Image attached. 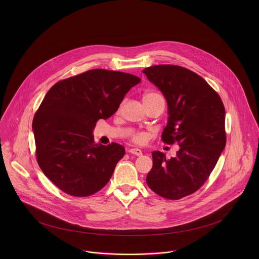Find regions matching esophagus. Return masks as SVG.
Segmentation results:
<instances>
[{"instance_id":"34e87169","label":"esophagus","mask_w":259,"mask_h":259,"mask_svg":"<svg viewBox=\"0 0 259 259\" xmlns=\"http://www.w3.org/2000/svg\"><path fill=\"white\" fill-rule=\"evenodd\" d=\"M128 151H130L131 153L135 154V155H138V156H140V155L143 154V151H142L140 148H131Z\"/></svg>"}]
</instances>
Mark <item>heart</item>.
Instances as JSON below:
<instances>
[{"label": "heart", "instance_id": "obj_1", "mask_svg": "<svg viewBox=\"0 0 259 259\" xmlns=\"http://www.w3.org/2000/svg\"><path fill=\"white\" fill-rule=\"evenodd\" d=\"M155 97H158L157 94H153V93H148V94H145L144 97H143V101H147V100H150V99H153ZM135 142L137 143H142L144 142L145 140V136L144 135H137L135 138H134Z\"/></svg>", "mask_w": 259, "mask_h": 259}]
</instances>
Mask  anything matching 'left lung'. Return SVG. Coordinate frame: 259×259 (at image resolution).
<instances>
[{"label":"left lung","instance_id":"left-lung-1","mask_svg":"<svg viewBox=\"0 0 259 259\" xmlns=\"http://www.w3.org/2000/svg\"><path fill=\"white\" fill-rule=\"evenodd\" d=\"M143 72L167 103L168 118L161 140L180 146L170 158L157 150L151 152L147 184L161 197L180 199L206 182L225 148L224 106L206 80L187 69L157 65Z\"/></svg>","mask_w":259,"mask_h":259}]
</instances>
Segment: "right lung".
Wrapping results in <instances>:
<instances>
[{
	"mask_svg": "<svg viewBox=\"0 0 259 259\" xmlns=\"http://www.w3.org/2000/svg\"><path fill=\"white\" fill-rule=\"evenodd\" d=\"M141 81L134 74L91 70L54 84L34 120L37 163L64 192L89 196L109 183L125 149L96 144V122L117 111L127 92Z\"/></svg>",
	"mask_w": 259,
	"mask_h": 259,
	"instance_id": "obj_1",
	"label": "right lung"
}]
</instances>
